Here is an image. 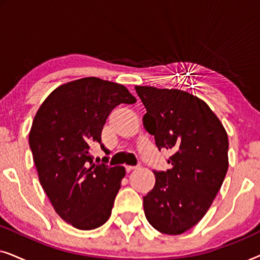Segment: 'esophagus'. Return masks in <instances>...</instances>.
<instances>
[{
    "label": "esophagus",
    "instance_id": "esophagus-1",
    "mask_svg": "<svg viewBox=\"0 0 260 260\" xmlns=\"http://www.w3.org/2000/svg\"><path fill=\"white\" fill-rule=\"evenodd\" d=\"M136 169H137V167H133V166H126V172H127V173L133 172V170H136Z\"/></svg>",
    "mask_w": 260,
    "mask_h": 260
}]
</instances>
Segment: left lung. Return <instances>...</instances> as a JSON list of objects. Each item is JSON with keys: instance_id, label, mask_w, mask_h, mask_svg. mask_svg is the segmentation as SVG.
I'll list each match as a JSON object with an SVG mask.
<instances>
[{"instance_id": "left-lung-1", "label": "left lung", "mask_w": 260, "mask_h": 260, "mask_svg": "<svg viewBox=\"0 0 260 260\" xmlns=\"http://www.w3.org/2000/svg\"><path fill=\"white\" fill-rule=\"evenodd\" d=\"M147 113L143 125L157 148L172 151L167 172H154L144 214L159 232L176 236L197 225L211 207L229 169L222 123L197 95L177 88L135 86Z\"/></svg>"}]
</instances>
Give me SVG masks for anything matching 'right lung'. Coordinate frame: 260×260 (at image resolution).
Returning <instances> with one entry per match:
<instances>
[{
    "label": "right lung",
    "instance_id": "obj_1",
    "mask_svg": "<svg viewBox=\"0 0 260 260\" xmlns=\"http://www.w3.org/2000/svg\"><path fill=\"white\" fill-rule=\"evenodd\" d=\"M136 98L123 85L87 77L60 85L45 99L33 119L29 147L39 180L60 218L88 231L108 221L125 176L124 167L94 165L93 143L110 112Z\"/></svg>",
    "mask_w": 260,
    "mask_h": 260
}]
</instances>
